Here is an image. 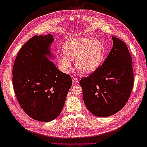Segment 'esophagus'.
<instances>
[{
	"mask_svg": "<svg viewBox=\"0 0 147 147\" xmlns=\"http://www.w3.org/2000/svg\"><path fill=\"white\" fill-rule=\"evenodd\" d=\"M72 82H73V85H76L78 83V80H77L75 77L72 78Z\"/></svg>",
	"mask_w": 147,
	"mask_h": 147,
	"instance_id": "esophagus-1",
	"label": "esophagus"
}]
</instances>
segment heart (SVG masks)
Segmentation results:
<instances>
[{
	"mask_svg": "<svg viewBox=\"0 0 147 147\" xmlns=\"http://www.w3.org/2000/svg\"><path fill=\"white\" fill-rule=\"evenodd\" d=\"M64 52L57 56L60 69L68 73L73 67V61L83 73L88 74L96 69L103 57L100 42L92 37H74L65 43Z\"/></svg>",
	"mask_w": 147,
	"mask_h": 147,
	"instance_id": "b5f03b06",
	"label": "heart"
}]
</instances>
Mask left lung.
<instances>
[{
  "label": "left lung",
  "instance_id": "1",
  "mask_svg": "<svg viewBox=\"0 0 147 147\" xmlns=\"http://www.w3.org/2000/svg\"><path fill=\"white\" fill-rule=\"evenodd\" d=\"M113 47L101 66L80 81L84 103L98 117H108L123 108L133 86L132 59L125 43L112 36Z\"/></svg>",
  "mask_w": 147,
  "mask_h": 147
}]
</instances>
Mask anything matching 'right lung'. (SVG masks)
<instances>
[{"instance_id": "obj_1", "label": "right lung", "mask_w": 147, "mask_h": 147, "mask_svg": "<svg viewBox=\"0 0 147 147\" xmlns=\"http://www.w3.org/2000/svg\"><path fill=\"white\" fill-rule=\"evenodd\" d=\"M52 35H35L24 44L16 58L12 83L19 104L35 120L49 122L63 109L73 85L69 74L56 67L50 59Z\"/></svg>"}]
</instances>
